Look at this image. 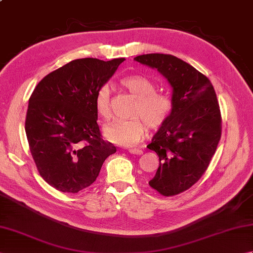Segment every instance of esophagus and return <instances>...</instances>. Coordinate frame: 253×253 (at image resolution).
I'll list each match as a JSON object with an SVG mask.
<instances>
[{"label": "esophagus", "mask_w": 253, "mask_h": 253, "mask_svg": "<svg viewBox=\"0 0 253 253\" xmlns=\"http://www.w3.org/2000/svg\"><path fill=\"white\" fill-rule=\"evenodd\" d=\"M129 153H130V154H136V155H141V154H142V150H139V149H129Z\"/></svg>", "instance_id": "1"}]
</instances>
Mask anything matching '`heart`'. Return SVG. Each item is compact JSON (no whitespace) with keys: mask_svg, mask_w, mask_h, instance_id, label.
Segmentation results:
<instances>
[{"mask_svg":"<svg viewBox=\"0 0 253 253\" xmlns=\"http://www.w3.org/2000/svg\"><path fill=\"white\" fill-rule=\"evenodd\" d=\"M122 84L137 99L129 120L115 121L104 127V136L112 143L133 147L140 143L147 133V125L158 129L169 120L173 111V101L166 94L155 92V84L144 76L133 75L122 80ZM95 109L99 116L109 120L112 116L111 91L109 85L101 87L96 93Z\"/></svg>","mask_w":253,"mask_h":253,"instance_id":"1","label":"heart"}]
</instances>
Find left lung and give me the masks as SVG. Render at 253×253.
<instances>
[{
	"label": "left lung",
	"mask_w": 253,
	"mask_h": 253,
	"mask_svg": "<svg viewBox=\"0 0 253 253\" xmlns=\"http://www.w3.org/2000/svg\"><path fill=\"white\" fill-rule=\"evenodd\" d=\"M133 60L157 68L173 88V111L147 148L160 159L150 187L176 196L201 178L216 151L222 117L215 90L208 77L174 55L151 53Z\"/></svg>",
	"instance_id": "8db88e82"
}]
</instances>
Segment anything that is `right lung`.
<instances>
[{
	"label": "right lung",
	"instance_id": "right-lung-1",
	"mask_svg": "<svg viewBox=\"0 0 253 253\" xmlns=\"http://www.w3.org/2000/svg\"><path fill=\"white\" fill-rule=\"evenodd\" d=\"M124 61H72L46 75L32 92L26 135L38 171L56 190L77 193L89 187L116 152L101 136L95 98Z\"/></svg>",
	"mask_w": 253,
	"mask_h": 253
}]
</instances>
